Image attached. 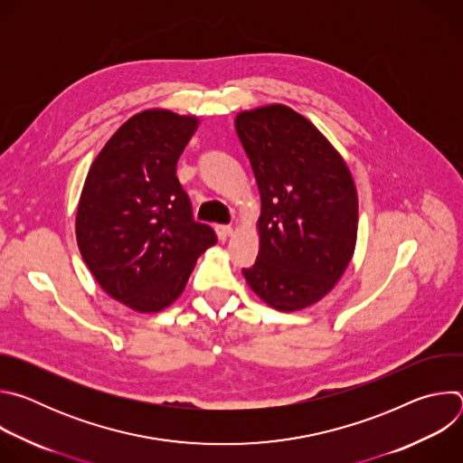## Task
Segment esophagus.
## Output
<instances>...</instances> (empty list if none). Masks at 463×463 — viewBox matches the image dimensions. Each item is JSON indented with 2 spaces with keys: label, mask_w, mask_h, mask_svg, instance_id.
<instances>
[{
  "label": "esophagus",
  "mask_w": 463,
  "mask_h": 463,
  "mask_svg": "<svg viewBox=\"0 0 463 463\" xmlns=\"http://www.w3.org/2000/svg\"><path fill=\"white\" fill-rule=\"evenodd\" d=\"M216 234L223 241V240H227L232 234V227H229V225H216Z\"/></svg>",
  "instance_id": "1"
}]
</instances>
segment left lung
Listing matches in <instances>:
<instances>
[{"label": "left lung", "instance_id": "1", "mask_svg": "<svg viewBox=\"0 0 463 463\" xmlns=\"http://www.w3.org/2000/svg\"><path fill=\"white\" fill-rule=\"evenodd\" d=\"M234 126L261 197L260 250L243 277L279 311L307 307L334 289L354 256V177L320 131L288 106L241 111Z\"/></svg>", "mask_w": 463, "mask_h": 463}]
</instances>
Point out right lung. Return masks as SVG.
I'll return each mask as SVG.
<instances>
[{"label": "right lung", "mask_w": 463, "mask_h": 463, "mask_svg": "<svg viewBox=\"0 0 463 463\" xmlns=\"http://www.w3.org/2000/svg\"><path fill=\"white\" fill-rule=\"evenodd\" d=\"M197 117L146 109L128 118L93 161L79 202L77 241L90 271L139 313L170 306L218 238L195 222L175 168Z\"/></svg>", "instance_id": "1"}]
</instances>
